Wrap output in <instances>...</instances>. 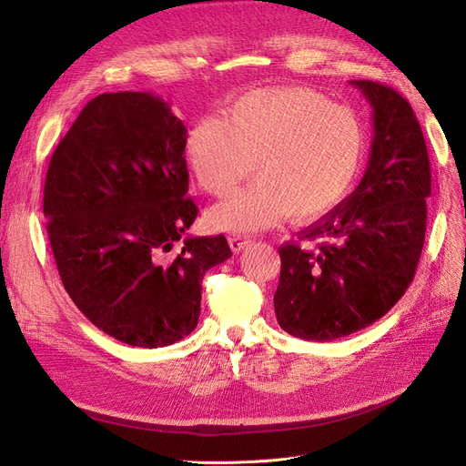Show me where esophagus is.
Here are the masks:
<instances>
[{
	"mask_svg": "<svg viewBox=\"0 0 466 466\" xmlns=\"http://www.w3.org/2000/svg\"><path fill=\"white\" fill-rule=\"evenodd\" d=\"M252 243V238L247 235H231L229 237V247L233 252H240L243 248H247Z\"/></svg>",
	"mask_w": 466,
	"mask_h": 466,
	"instance_id": "1",
	"label": "esophagus"
}]
</instances>
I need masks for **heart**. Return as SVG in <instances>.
Listing matches in <instances>:
<instances>
[{"mask_svg": "<svg viewBox=\"0 0 466 466\" xmlns=\"http://www.w3.org/2000/svg\"><path fill=\"white\" fill-rule=\"evenodd\" d=\"M363 158L360 115L309 87L248 91L221 118L197 120L183 139L185 164L214 197L233 191L254 166L258 179L208 212L210 226L229 233L321 218L351 189Z\"/></svg>", "mask_w": 466, "mask_h": 466, "instance_id": "obj_1", "label": "heart"}]
</instances>
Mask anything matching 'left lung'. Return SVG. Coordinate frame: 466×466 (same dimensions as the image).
Segmentation results:
<instances>
[{
	"label": "left lung",
	"mask_w": 466,
	"mask_h": 466,
	"mask_svg": "<svg viewBox=\"0 0 466 466\" xmlns=\"http://www.w3.org/2000/svg\"><path fill=\"white\" fill-rule=\"evenodd\" d=\"M373 108L365 176L344 202L279 248L277 321L330 342L380 319L411 285L426 233L431 160L411 105L392 87L353 80Z\"/></svg>",
	"instance_id": "1"
}]
</instances>
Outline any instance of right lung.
Wrapping results in <instances>:
<instances>
[{
  "label": "right lung",
  "instance_id": "right-lung-1",
  "mask_svg": "<svg viewBox=\"0 0 466 466\" xmlns=\"http://www.w3.org/2000/svg\"><path fill=\"white\" fill-rule=\"evenodd\" d=\"M185 136L158 96L103 93L47 168L44 216L61 281L93 325L129 346L162 348L193 332L204 273L231 258L223 235L183 237L198 212L185 198Z\"/></svg>",
  "mask_w": 466,
  "mask_h": 466
}]
</instances>
